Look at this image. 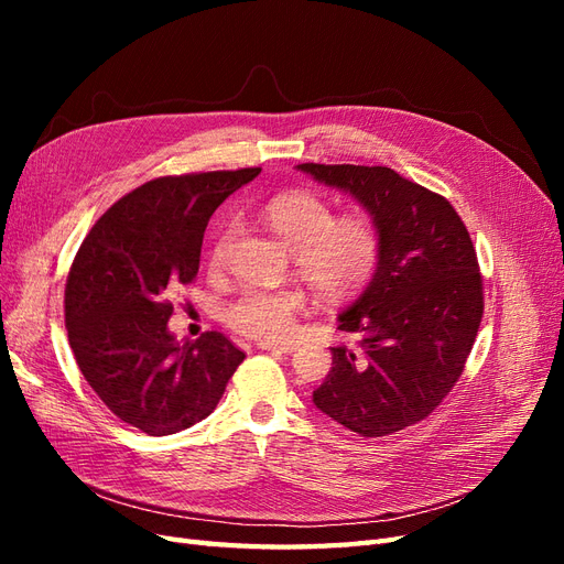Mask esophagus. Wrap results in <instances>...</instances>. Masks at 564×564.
Masks as SVG:
<instances>
[{"instance_id": "34e87169", "label": "esophagus", "mask_w": 564, "mask_h": 564, "mask_svg": "<svg viewBox=\"0 0 564 564\" xmlns=\"http://www.w3.org/2000/svg\"><path fill=\"white\" fill-rule=\"evenodd\" d=\"M259 348H261V350H275V352H286V355L296 350V346H294V344H272V340H261Z\"/></svg>"}]
</instances>
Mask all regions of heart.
<instances>
[{
  "mask_svg": "<svg viewBox=\"0 0 564 564\" xmlns=\"http://www.w3.org/2000/svg\"><path fill=\"white\" fill-rule=\"evenodd\" d=\"M263 224L294 253L301 275L327 301H348L369 286L383 256V235L369 214L338 216L334 204L315 193H282L263 212ZM235 226L218 230L209 251L212 268H220ZM305 311V296L294 286H245L226 305V322L249 338H286Z\"/></svg>",
  "mask_w": 564,
  "mask_h": 564,
  "instance_id": "1",
  "label": "heart"
}]
</instances>
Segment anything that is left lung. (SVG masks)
<instances>
[{
  "mask_svg": "<svg viewBox=\"0 0 564 564\" xmlns=\"http://www.w3.org/2000/svg\"><path fill=\"white\" fill-rule=\"evenodd\" d=\"M299 169L350 193L383 235L377 275L338 315L360 348H332L334 367L313 402L362 437L398 433L449 395L473 350L485 311L473 240L445 197L388 166Z\"/></svg>",
  "mask_w": 564,
  "mask_h": 564,
  "instance_id": "left-lung-1",
  "label": "left lung"
}]
</instances>
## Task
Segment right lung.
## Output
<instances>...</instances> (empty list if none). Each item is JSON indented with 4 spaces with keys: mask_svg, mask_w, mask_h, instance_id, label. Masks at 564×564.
<instances>
[{
    "mask_svg": "<svg viewBox=\"0 0 564 564\" xmlns=\"http://www.w3.org/2000/svg\"><path fill=\"white\" fill-rule=\"evenodd\" d=\"M261 169L162 176L100 216L65 284L67 340L84 379L110 412L148 435L207 419L245 352L220 332L178 344L169 301L199 270L218 204Z\"/></svg>",
    "mask_w": 564,
    "mask_h": 564,
    "instance_id": "1",
    "label": "right lung"
}]
</instances>
